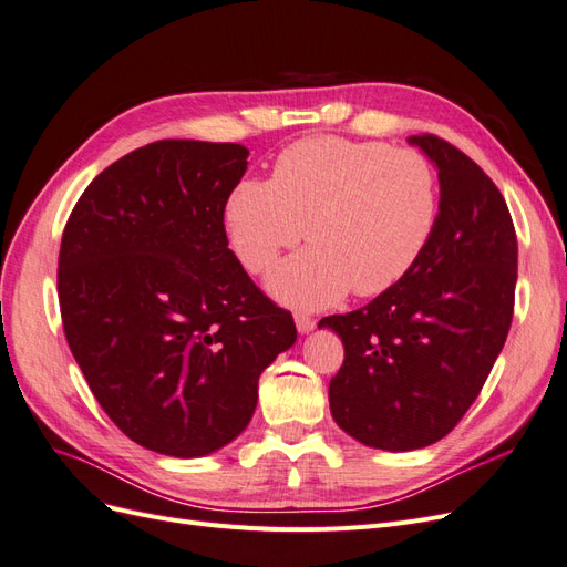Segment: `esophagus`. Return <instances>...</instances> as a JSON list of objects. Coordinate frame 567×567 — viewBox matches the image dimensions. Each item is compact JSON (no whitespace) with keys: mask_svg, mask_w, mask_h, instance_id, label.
Listing matches in <instances>:
<instances>
[{"mask_svg":"<svg viewBox=\"0 0 567 567\" xmlns=\"http://www.w3.org/2000/svg\"><path fill=\"white\" fill-rule=\"evenodd\" d=\"M296 326H298L300 333H310V331L315 329V326H317V319L310 317V315L298 312V315H296Z\"/></svg>","mask_w":567,"mask_h":567,"instance_id":"1","label":"esophagus"}]
</instances>
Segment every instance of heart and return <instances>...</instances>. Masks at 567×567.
<instances>
[{
  "label": "heart",
  "instance_id": "obj_1",
  "mask_svg": "<svg viewBox=\"0 0 567 567\" xmlns=\"http://www.w3.org/2000/svg\"><path fill=\"white\" fill-rule=\"evenodd\" d=\"M440 210L433 165L414 148L342 136L286 146L271 182L241 179L225 227L246 269H269L284 248L315 246L271 271L269 288L296 307L331 305L352 290L379 296L414 269Z\"/></svg>",
  "mask_w": 567,
  "mask_h": 567
}]
</instances>
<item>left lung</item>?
Listing matches in <instances>:
<instances>
[{
    "mask_svg": "<svg viewBox=\"0 0 567 567\" xmlns=\"http://www.w3.org/2000/svg\"><path fill=\"white\" fill-rule=\"evenodd\" d=\"M437 165L440 213L402 281L348 315L323 317L346 359L331 379L336 423L375 450H421L477 400L513 319L518 238L496 184L466 153L414 134Z\"/></svg>",
    "mask_w": 567,
    "mask_h": 567,
    "instance_id": "left-lung-1",
    "label": "left lung"
}]
</instances>
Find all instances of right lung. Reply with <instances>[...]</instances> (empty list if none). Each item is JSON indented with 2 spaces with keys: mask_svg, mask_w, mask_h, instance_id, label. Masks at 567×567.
I'll return each mask as SVG.
<instances>
[{
  "mask_svg": "<svg viewBox=\"0 0 567 567\" xmlns=\"http://www.w3.org/2000/svg\"><path fill=\"white\" fill-rule=\"evenodd\" d=\"M246 158L241 144H146L96 175L65 221V340L109 419L158 454L225 447L298 338L229 248L225 205Z\"/></svg>",
  "mask_w": 567,
  "mask_h": 567,
  "instance_id": "obj_1",
  "label": "right lung"
}]
</instances>
